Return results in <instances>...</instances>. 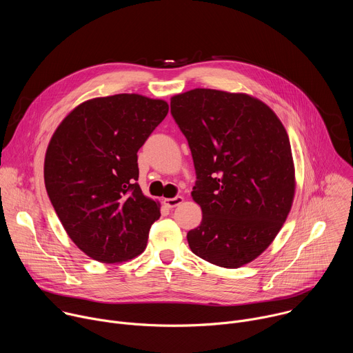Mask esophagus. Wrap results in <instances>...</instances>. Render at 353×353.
I'll list each match as a JSON object with an SVG mask.
<instances>
[{
  "mask_svg": "<svg viewBox=\"0 0 353 353\" xmlns=\"http://www.w3.org/2000/svg\"><path fill=\"white\" fill-rule=\"evenodd\" d=\"M184 202V198L183 196H174V198H165L163 199V203L168 206V208H176V206H179L180 203H183Z\"/></svg>",
  "mask_w": 353,
  "mask_h": 353,
  "instance_id": "esophagus-1",
  "label": "esophagus"
}]
</instances>
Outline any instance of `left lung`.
Masks as SVG:
<instances>
[{
    "label": "left lung",
    "mask_w": 353,
    "mask_h": 353,
    "mask_svg": "<svg viewBox=\"0 0 353 353\" xmlns=\"http://www.w3.org/2000/svg\"><path fill=\"white\" fill-rule=\"evenodd\" d=\"M170 108L192 154L191 196L202 209L188 245L212 265L239 269L269 248L291 210L296 181L287 130L245 92L194 88L173 95Z\"/></svg>",
    "instance_id": "8db88e82"
}]
</instances>
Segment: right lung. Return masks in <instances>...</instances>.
Segmentation results:
<instances>
[{
  "mask_svg": "<svg viewBox=\"0 0 353 353\" xmlns=\"http://www.w3.org/2000/svg\"><path fill=\"white\" fill-rule=\"evenodd\" d=\"M169 105L141 94L91 98L68 113L44 159L50 201L76 247L101 263L144 252L161 203L137 183V152Z\"/></svg>",
  "mask_w": 353,
  "mask_h": 353,
  "instance_id": "right-lung-1",
  "label": "right lung"
}]
</instances>
